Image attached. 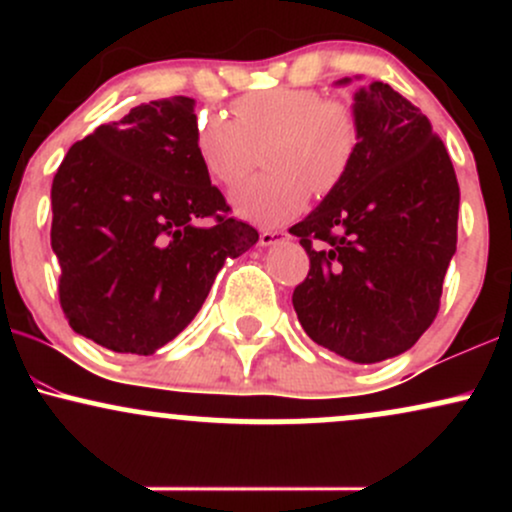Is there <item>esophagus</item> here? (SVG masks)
<instances>
[{
    "label": "esophagus",
    "mask_w": 512,
    "mask_h": 512,
    "mask_svg": "<svg viewBox=\"0 0 512 512\" xmlns=\"http://www.w3.org/2000/svg\"><path fill=\"white\" fill-rule=\"evenodd\" d=\"M289 233L281 231V228H262L260 231V245L262 248H267V245H276L279 240H286Z\"/></svg>",
    "instance_id": "esophagus-1"
}]
</instances>
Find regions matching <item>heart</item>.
Returning <instances> with one entry per match:
<instances>
[{
    "label": "heart",
    "mask_w": 512,
    "mask_h": 512,
    "mask_svg": "<svg viewBox=\"0 0 512 512\" xmlns=\"http://www.w3.org/2000/svg\"><path fill=\"white\" fill-rule=\"evenodd\" d=\"M264 144L272 170L238 185L231 204L243 219L276 226L305 207L313 187L330 195L349 178L361 151V122L349 103L291 86L245 93L233 103V120L202 113L195 122V154L219 185L243 180Z\"/></svg>",
    "instance_id": "heart-1"
}]
</instances>
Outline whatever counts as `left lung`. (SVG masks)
<instances>
[{"instance_id": "1", "label": "left lung", "mask_w": 512, "mask_h": 512, "mask_svg": "<svg viewBox=\"0 0 512 512\" xmlns=\"http://www.w3.org/2000/svg\"><path fill=\"white\" fill-rule=\"evenodd\" d=\"M354 110L361 151L349 178L291 226L310 257L293 308L313 342L378 363L411 349L436 320L460 187L428 117L390 84L361 88Z\"/></svg>"}]
</instances>
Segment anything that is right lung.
Wrapping results in <instances>:
<instances>
[{
    "label": "right lung",
    "instance_id": "1",
    "mask_svg": "<svg viewBox=\"0 0 512 512\" xmlns=\"http://www.w3.org/2000/svg\"><path fill=\"white\" fill-rule=\"evenodd\" d=\"M195 122L187 96L137 105L76 142L52 180L64 317L117 354L149 356L178 337L223 262L260 238L211 185Z\"/></svg>",
    "mask_w": 512,
    "mask_h": 512
}]
</instances>
